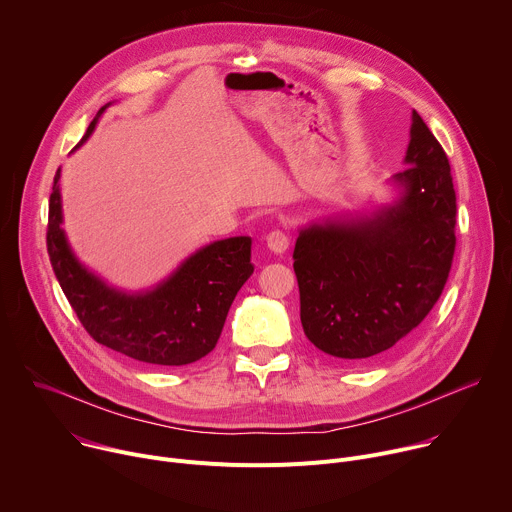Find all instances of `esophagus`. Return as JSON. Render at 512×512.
<instances>
[{
  "label": "esophagus",
  "instance_id": "obj_1",
  "mask_svg": "<svg viewBox=\"0 0 512 512\" xmlns=\"http://www.w3.org/2000/svg\"><path fill=\"white\" fill-rule=\"evenodd\" d=\"M267 247L275 253V255H283L289 249V235L285 231H271L267 235Z\"/></svg>",
  "mask_w": 512,
  "mask_h": 512
}]
</instances>
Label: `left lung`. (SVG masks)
Returning <instances> with one entry per match:
<instances>
[{
  "label": "left lung",
  "mask_w": 512,
  "mask_h": 512,
  "mask_svg": "<svg viewBox=\"0 0 512 512\" xmlns=\"http://www.w3.org/2000/svg\"><path fill=\"white\" fill-rule=\"evenodd\" d=\"M397 204L367 221L300 233L294 271L308 340L334 360L375 358L415 330L440 300L456 251L450 160L413 111Z\"/></svg>",
  "instance_id": "1"
}]
</instances>
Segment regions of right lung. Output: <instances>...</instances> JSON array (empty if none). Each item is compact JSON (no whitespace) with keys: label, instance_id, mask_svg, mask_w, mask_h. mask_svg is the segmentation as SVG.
<instances>
[{"label":"right lung","instance_id":"obj_1","mask_svg":"<svg viewBox=\"0 0 512 512\" xmlns=\"http://www.w3.org/2000/svg\"><path fill=\"white\" fill-rule=\"evenodd\" d=\"M58 180L60 170L48 202L46 247L64 296L89 336L133 360L160 367H182L206 356L221 338L237 291L253 273L251 237L216 241L192 255L152 294L125 296L72 257L60 229Z\"/></svg>","mask_w":512,"mask_h":512}]
</instances>
